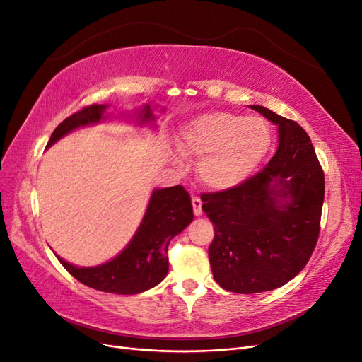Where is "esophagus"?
<instances>
[{
    "mask_svg": "<svg viewBox=\"0 0 362 362\" xmlns=\"http://www.w3.org/2000/svg\"><path fill=\"white\" fill-rule=\"evenodd\" d=\"M192 206H193V213L194 216H201L202 214V202L199 198H196V196H193L192 198Z\"/></svg>",
    "mask_w": 362,
    "mask_h": 362,
    "instance_id": "esophagus-1",
    "label": "esophagus"
}]
</instances>
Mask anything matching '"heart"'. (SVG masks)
I'll use <instances>...</instances> for the list:
<instances>
[{"instance_id":"1","label":"heart","mask_w":362,"mask_h":362,"mask_svg":"<svg viewBox=\"0 0 362 362\" xmlns=\"http://www.w3.org/2000/svg\"><path fill=\"white\" fill-rule=\"evenodd\" d=\"M272 129L259 116L211 112L184 128L180 149L201 158L199 177L211 189L226 190L246 181L266 157Z\"/></svg>"}]
</instances>
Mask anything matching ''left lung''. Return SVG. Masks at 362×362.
I'll list each match as a JSON object with an SVG mask.
<instances>
[{
	"label": "left lung",
	"instance_id": "1",
	"mask_svg": "<svg viewBox=\"0 0 362 362\" xmlns=\"http://www.w3.org/2000/svg\"><path fill=\"white\" fill-rule=\"evenodd\" d=\"M250 107L278 125L276 154L235 187L201 196L216 231L208 247L213 276L240 294L275 290L306 266L325 199V173L306 131L269 108Z\"/></svg>",
	"mask_w": 362,
	"mask_h": 362
}]
</instances>
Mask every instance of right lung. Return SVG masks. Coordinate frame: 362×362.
Here are the masks:
<instances>
[{
    "instance_id": "right-lung-1",
    "label": "right lung",
    "mask_w": 362,
    "mask_h": 362,
    "mask_svg": "<svg viewBox=\"0 0 362 362\" xmlns=\"http://www.w3.org/2000/svg\"><path fill=\"white\" fill-rule=\"evenodd\" d=\"M105 108L104 104H92L64 119L54 129L47 148L75 128L100 122ZM151 119L154 116L149 105H145L141 122ZM192 221V201L182 185L157 189L151 196L146 214L136 235L116 258L96 267H76L60 257L57 258L75 279L87 287L113 294H137L156 287L166 278L170 240Z\"/></svg>"
}]
</instances>
